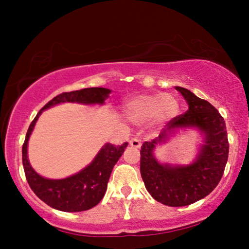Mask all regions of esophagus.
I'll return each mask as SVG.
<instances>
[{
	"label": "esophagus",
	"mask_w": 249,
	"mask_h": 249,
	"mask_svg": "<svg viewBox=\"0 0 249 249\" xmlns=\"http://www.w3.org/2000/svg\"><path fill=\"white\" fill-rule=\"evenodd\" d=\"M129 144H130V146H132V147H135V148H139V147H141L142 142H141V141H139L138 138H132L131 141L129 142Z\"/></svg>",
	"instance_id": "obj_1"
}]
</instances>
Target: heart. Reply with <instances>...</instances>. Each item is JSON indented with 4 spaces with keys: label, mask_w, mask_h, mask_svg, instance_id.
<instances>
[{
    "label": "heart",
    "mask_w": 249,
    "mask_h": 249,
    "mask_svg": "<svg viewBox=\"0 0 249 249\" xmlns=\"http://www.w3.org/2000/svg\"><path fill=\"white\" fill-rule=\"evenodd\" d=\"M179 104L171 94H142L129 100L124 105V114L134 124H146L152 119L162 124L178 113Z\"/></svg>",
    "instance_id": "heart-1"
}]
</instances>
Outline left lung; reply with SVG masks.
Listing matches in <instances>:
<instances>
[{
    "mask_svg": "<svg viewBox=\"0 0 249 249\" xmlns=\"http://www.w3.org/2000/svg\"><path fill=\"white\" fill-rule=\"evenodd\" d=\"M188 103V110L173 118L152 142L141 149V175L153 198L168 206H186L213 192L222 178L229 154L226 122L219 111L192 91L176 87ZM194 126L206 135L195 161L188 166L161 165L152 155L156 144L165 142L178 127Z\"/></svg>",
    "mask_w": 249,
    "mask_h": 249,
    "instance_id": "left-lung-1",
    "label": "left lung"
}]
</instances>
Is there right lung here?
Returning a JSON list of instances; mask_svg holds the SVG:
<instances>
[{"mask_svg": "<svg viewBox=\"0 0 249 249\" xmlns=\"http://www.w3.org/2000/svg\"><path fill=\"white\" fill-rule=\"evenodd\" d=\"M110 93L111 90L107 88L91 87L57 95L44 105L29 125L25 142L22 145V164L26 179L36 196L53 209L63 212H81L96 206L105 195L112 169L121 158L128 142H124L119 146L105 144L93 162L76 175L68 177L66 179H46L32 168L27 158L28 139L35 127L37 119L39 118L42 111L64 102L103 104Z\"/></svg>", "mask_w": 249, "mask_h": 249, "instance_id": "obj_1", "label": "right lung"}]
</instances>
